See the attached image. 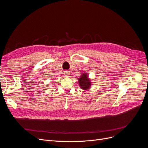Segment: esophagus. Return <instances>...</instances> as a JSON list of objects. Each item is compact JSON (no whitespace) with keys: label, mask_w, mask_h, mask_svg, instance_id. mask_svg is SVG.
I'll list each match as a JSON object with an SVG mask.
<instances>
[{"label":"esophagus","mask_w":148,"mask_h":148,"mask_svg":"<svg viewBox=\"0 0 148 148\" xmlns=\"http://www.w3.org/2000/svg\"><path fill=\"white\" fill-rule=\"evenodd\" d=\"M64 73H65V75H68V74H69V71H65Z\"/></svg>","instance_id":"obj_1"}]
</instances>
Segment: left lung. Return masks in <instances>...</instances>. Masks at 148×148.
<instances>
[{
	"instance_id": "left-lung-1",
	"label": "left lung",
	"mask_w": 148,
	"mask_h": 148,
	"mask_svg": "<svg viewBox=\"0 0 148 148\" xmlns=\"http://www.w3.org/2000/svg\"><path fill=\"white\" fill-rule=\"evenodd\" d=\"M79 83L80 88L84 90L89 89L91 86V82L86 73H83L80 76V78L79 79Z\"/></svg>"
}]
</instances>
